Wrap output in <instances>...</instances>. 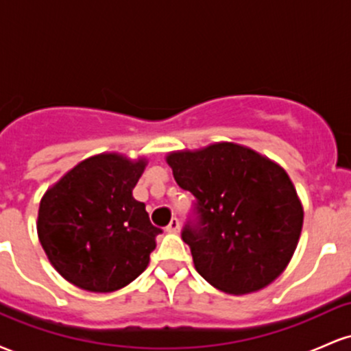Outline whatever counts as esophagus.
I'll return each mask as SVG.
<instances>
[{"mask_svg":"<svg viewBox=\"0 0 351 351\" xmlns=\"http://www.w3.org/2000/svg\"><path fill=\"white\" fill-rule=\"evenodd\" d=\"M168 232H178L180 231V219L178 217H171L170 224L167 226Z\"/></svg>","mask_w":351,"mask_h":351,"instance_id":"34e87169","label":"esophagus"}]
</instances>
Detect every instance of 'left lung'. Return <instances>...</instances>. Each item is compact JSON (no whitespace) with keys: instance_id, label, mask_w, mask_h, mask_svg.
<instances>
[{"instance_id":"left-lung-1","label":"left lung","mask_w":351,"mask_h":351,"mask_svg":"<svg viewBox=\"0 0 351 351\" xmlns=\"http://www.w3.org/2000/svg\"><path fill=\"white\" fill-rule=\"evenodd\" d=\"M167 162L180 188L195 196L181 239L199 276L236 295L271 284L291 261L304 223L284 168L228 142L170 153Z\"/></svg>"}]
</instances>
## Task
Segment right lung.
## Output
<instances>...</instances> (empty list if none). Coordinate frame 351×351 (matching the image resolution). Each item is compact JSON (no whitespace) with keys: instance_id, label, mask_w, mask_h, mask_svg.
Segmentation results:
<instances>
[{"instance_id":"obj_1","label":"right lung","mask_w":351,"mask_h":351,"mask_svg":"<svg viewBox=\"0 0 351 351\" xmlns=\"http://www.w3.org/2000/svg\"><path fill=\"white\" fill-rule=\"evenodd\" d=\"M145 165L117 153L90 156L43 196L39 241L71 284L114 292L147 269L155 237L163 231L153 226L145 203L132 195Z\"/></svg>"}]
</instances>
